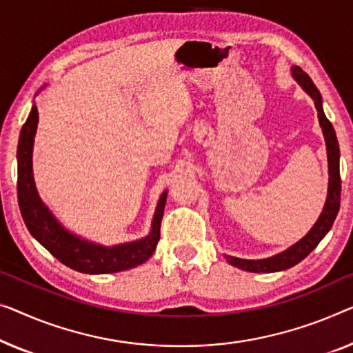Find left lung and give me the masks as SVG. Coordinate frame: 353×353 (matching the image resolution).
<instances>
[{"label":"left lung","instance_id":"obj_1","mask_svg":"<svg viewBox=\"0 0 353 353\" xmlns=\"http://www.w3.org/2000/svg\"><path fill=\"white\" fill-rule=\"evenodd\" d=\"M292 76L294 77V81L303 87V90L314 99L315 109H317L319 112L317 114L319 123L322 126L325 144H327V155H328L330 179H328L327 201H325L322 214H320L319 220L315 222L311 231H309L303 239H299L296 244L288 247L287 250L281 252V254L270 256V259H263V260H244V259H236V256L225 255L230 265L249 272H277V271L288 270V268L298 265V263L306 259L315 247L319 245L320 241L325 238V234H327L331 230V227H333L336 215L339 212V204H341L339 144H338V139H336L334 128L323 112L322 94H320V92L317 90V87L314 85L311 77H309L299 66H292Z\"/></svg>","mask_w":353,"mask_h":353}]
</instances>
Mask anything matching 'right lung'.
<instances>
[{
	"mask_svg": "<svg viewBox=\"0 0 353 353\" xmlns=\"http://www.w3.org/2000/svg\"><path fill=\"white\" fill-rule=\"evenodd\" d=\"M38 120V108L33 104L28 119L20 131L17 147L19 206L31 236L63 265L70 266L74 271L85 272V274H109V272L131 270V268L143 265L150 259L159 244L160 225L168 193H161L154 220H152L150 233L143 239L106 247L70 233L42 203L34 185L33 144Z\"/></svg>",
	"mask_w": 353,
	"mask_h": 353,
	"instance_id": "add662e5",
	"label": "right lung"
}]
</instances>
